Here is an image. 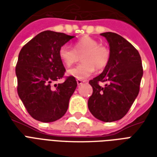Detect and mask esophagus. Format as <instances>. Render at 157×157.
<instances>
[{"label":"esophagus","mask_w":157,"mask_h":157,"mask_svg":"<svg viewBox=\"0 0 157 157\" xmlns=\"http://www.w3.org/2000/svg\"><path fill=\"white\" fill-rule=\"evenodd\" d=\"M76 82L78 85H82L83 82H86V81H82V80H76Z\"/></svg>","instance_id":"esophagus-1"}]
</instances>
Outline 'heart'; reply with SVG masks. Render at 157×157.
Returning a JSON list of instances; mask_svg holds the SVG:
<instances>
[{"label":"heart","mask_w":157,"mask_h":157,"mask_svg":"<svg viewBox=\"0 0 157 157\" xmlns=\"http://www.w3.org/2000/svg\"><path fill=\"white\" fill-rule=\"evenodd\" d=\"M59 56L67 67L79 61L82 56V64L69 70L68 74L78 80H85L93 74L96 69L101 71L105 68L109 64L110 52L98 40L85 36L75 42L73 48L66 45L60 47Z\"/></svg>","instance_id":"heart-1"}]
</instances>
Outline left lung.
Instances as JSON below:
<instances>
[{
	"instance_id": "obj_1",
	"label": "left lung",
	"mask_w": 157,
	"mask_h": 157,
	"mask_svg": "<svg viewBox=\"0 0 157 157\" xmlns=\"http://www.w3.org/2000/svg\"><path fill=\"white\" fill-rule=\"evenodd\" d=\"M109 44L110 58L103 71L89 83L92 86L88 109L103 122L121 119L128 113L140 92L143 68L138 50L122 36L101 33ZM106 82L104 87L98 83Z\"/></svg>"
}]
</instances>
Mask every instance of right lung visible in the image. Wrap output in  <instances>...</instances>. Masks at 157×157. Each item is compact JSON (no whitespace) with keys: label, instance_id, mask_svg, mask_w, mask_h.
Listing matches in <instances>:
<instances>
[{"label":"right lung","instance_id":"right-lung-1","mask_svg":"<svg viewBox=\"0 0 157 157\" xmlns=\"http://www.w3.org/2000/svg\"><path fill=\"white\" fill-rule=\"evenodd\" d=\"M54 31H44L26 44L16 66L17 93L33 118L44 123L58 120L67 111L69 101L77 86L75 77L55 84L65 69L59 56L60 47L73 39Z\"/></svg>","mask_w":157,"mask_h":157}]
</instances>
